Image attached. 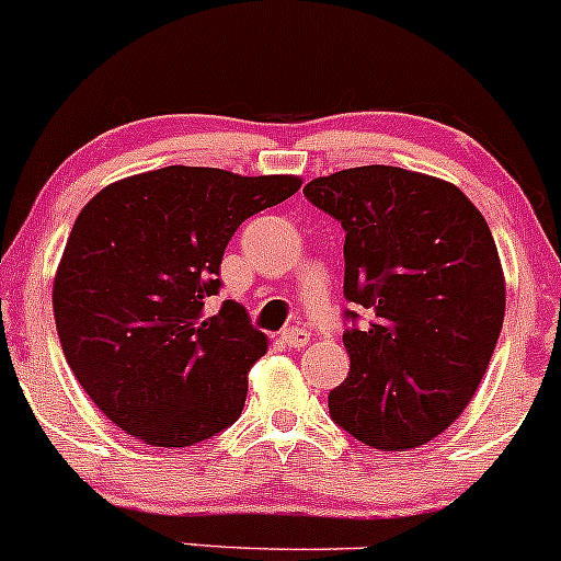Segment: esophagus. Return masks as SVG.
Here are the masks:
<instances>
[{
  "instance_id": "1",
  "label": "esophagus",
  "mask_w": 561,
  "mask_h": 561,
  "mask_svg": "<svg viewBox=\"0 0 561 561\" xmlns=\"http://www.w3.org/2000/svg\"><path fill=\"white\" fill-rule=\"evenodd\" d=\"M307 342H310V333H307L305 329H286V331H283V344H288V347L299 350V347H305Z\"/></svg>"
}]
</instances>
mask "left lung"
I'll return each mask as SVG.
<instances>
[{
    "label": "left lung",
    "mask_w": 561,
    "mask_h": 561,
    "mask_svg": "<svg viewBox=\"0 0 561 561\" xmlns=\"http://www.w3.org/2000/svg\"><path fill=\"white\" fill-rule=\"evenodd\" d=\"M305 196L344 228L350 376L331 419L376 450L443 434L480 387L506 310L493 232L450 182L400 167H355L312 180Z\"/></svg>",
    "instance_id": "8db88e82"
}]
</instances>
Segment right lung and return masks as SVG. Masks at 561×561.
<instances>
[{"instance_id":"add662e5","label":"right lung","mask_w":561,"mask_h":561,"mask_svg":"<svg viewBox=\"0 0 561 561\" xmlns=\"http://www.w3.org/2000/svg\"><path fill=\"white\" fill-rule=\"evenodd\" d=\"M291 174L163 167L81 209L53 286L60 347L118 430L156 448L204 443L238 421L267 336L236 301L206 314L243 219L299 191Z\"/></svg>"}]
</instances>
